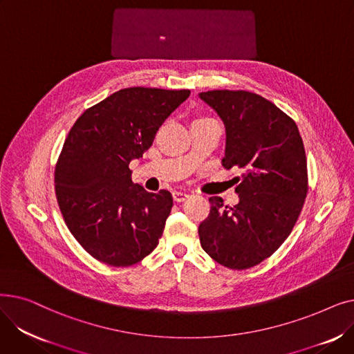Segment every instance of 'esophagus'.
Wrapping results in <instances>:
<instances>
[{"instance_id": "esophagus-1", "label": "esophagus", "mask_w": 354, "mask_h": 354, "mask_svg": "<svg viewBox=\"0 0 354 354\" xmlns=\"http://www.w3.org/2000/svg\"><path fill=\"white\" fill-rule=\"evenodd\" d=\"M172 195H174V199H175L176 202H182V201H185V199H187V198L189 196L188 192H183V191H175Z\"/></svg>"}]
</instances>
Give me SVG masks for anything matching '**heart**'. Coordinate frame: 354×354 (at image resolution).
Returning <instances> with one entry per match:
<instances>
[{
    "instance_id": "heart-1",
    "label": "heart",
    "mask_w": 354,
    "mask_h": 354,
    "mask_svg": "<svg viewBox=\"0 0 354 354\" xmlns=\"http://www.w3.org/2000/svg\"><path fill=\"white\" fill-rule=\"evenodd\" d=\"M202 119H211V118H202Z\"/></svg>"
}]
</instances>
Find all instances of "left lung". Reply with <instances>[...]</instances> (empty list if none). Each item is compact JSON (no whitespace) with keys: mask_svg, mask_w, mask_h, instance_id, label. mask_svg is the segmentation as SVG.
<instances>
[{"mask_svg":"<svg viewBox=\"0 0 354 354\" xmlns=\"http://www.w3.org/2000/svg\"><path fill=\"white\" fill-rule=\"evenodd\" d=\"M225 124L222 165L236 166L239 202L211 196L201 222V245L231 270H247L271 257L291 234L308 192L307 158L295 122L274 103L247 90L199 93Z\"/></svg>","mask_w":354,"mask_h":354,"instance_id":"8db88e82","label":"left lung"}]
</instances>
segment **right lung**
Returning a JSON list of instances; mask_svg holds the SVG:
<instances>
[{
	"label": "right lung",
	"mask_w": 354,
	"mask_h": 354,
	"mask_svg": "<svg viewBox=\"0 0 354 354\" xmlns=\"http://www.w3.org/2000/svg\"><path fill=\"white\" fill-rule=\"evenodd\" d=\"M189 95L122 88L88 107L70 129L55 163V196L67 228L97 261L129 267L159 244L172 195L135 185L129 163L143 156L166 118Z\"/></svg>",
	"instance_id": "obj_1"
}]
</instances>
